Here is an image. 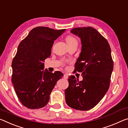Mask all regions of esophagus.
<instances>
[{"mask_svg": "<svg viewBox=\"0 0 128 128\" xmlns=\"http://www.w3.org/2000/svg\"><path fill=\"white\" fill-rule=\"evenodd\" d=\"M63 78H65V79H68V76L66 74H64V76H63Z\"/></svg>", "mask_w": 128, "mask_h": 128, "instance_id": "obj_1", "label": "esophagus"}]
</instances>
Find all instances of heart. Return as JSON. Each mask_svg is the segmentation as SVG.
<instances>
[{
  "instance_id": "1",
  "label": "heart",
  "mask_w": 128,
  "mask_h": 128,
  "mask_svg": "<svg viewBox=\"0 0 128 128\" xmlns=\"http://www.w3.org/2000/svg\"><path fill=\"white\" fill-rule=\"evenodd\" d=\"M66 40L69 46L73 45V44H74L75 43H78V40H77L76 38H75L74 36L71 35H68L66 36Z\"/></svg>"
}]
</instances>
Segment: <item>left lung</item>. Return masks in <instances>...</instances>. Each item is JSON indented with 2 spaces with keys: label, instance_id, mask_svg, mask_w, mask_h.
<instances>
[{
  "label": "left lung",
  "instance_id": "8db88e82",
  "mask_svg": "<svg viewBox=\"0 0 128 128\" xmlns=\"http://www.w3.org/2000/svg\"><path fill=\"white\" fill-rule=\"evenodd\" d=\"M70 32L81 39L82 52L74 72H82L83 79L78 82L74 76L69 77L66 101L74 109L88 110L100 102L109 88L113 70L111 50L106 38L92 27L74 28Z\"/></svg>",
  "mask_w": 128,
  "mask_h": 128
}]
</instances>
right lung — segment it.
Segmentation results:
<instances>
[{"label": "right lung", "instance_id": "1", "mask_svg": "<svg viewBox=\"0 0 128 128\" xmlns=\"http://www.w3.org/2000/svg\"><path fill=\"white\" fill-rule=\"evenodd\" d=\"M65 31L46 27L32 29L20 42L12 62V82L19 101L29 109L45 106L56 82L63 74L43 70L54 41Z\"/></svg>", "mask_w": 128, "mask_h": 128}]
</instances>
